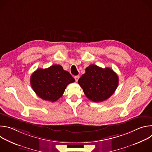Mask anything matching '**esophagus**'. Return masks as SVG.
Wrapping results in <instances>:
<instances>
[{"instance_id":"obj_1","label":"esophagus","mask_w":152,"mask_h":152,"mask_svg":"<svg viewBox=\"0 0 152 152\" xmlns=\"http://www.w3.org/2000/svg\"><path fill=\"white\" fill-rule=\"evenodd\" d=\"M74 77H75V80H76V82H77V81L79 80V76H75Z\"/></svg>"}]
</instances>
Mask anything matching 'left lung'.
Listing matches in <instances>:
<instances>
[{"label": "left lung", "instance_id": "left-lung-1", "mask_svg": "<svg viewBox=\"0 0 152 152\" xmlns=\"http://www.w3.org/2000/svg\"><path fill=\"white\" fill-rule=\"evenodd\" d=\"M85 95L94 102H101L110 98L116 90L118 77L110 68L102 69L91 64L78 80Z\"/></svg>", "mask_w": 152, "mask_h": 152}]
</instances>
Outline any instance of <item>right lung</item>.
I'll use <instances>...</instances> for the list:
<instances>
[{
  "instance_id": "add662e5",
  "label": "right lung",
  "mask_w": 152,
  "mask_h": 152,
  "mask_svg": "<svg viewBox=\"0 0 152 152\" xmlns=\"http://www.w3.org/2000/svg\"><path fill=\"white\" fill-rule=\"evenodd\" d=\"M75 81L60 65H53L48 69H38L30 79L36 94L41 99L54 102L63 95L67 86Z\"/></svg>"
}]
</instances>
